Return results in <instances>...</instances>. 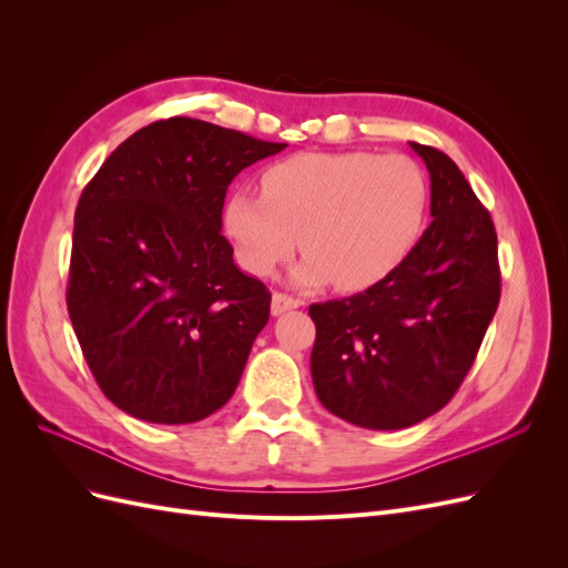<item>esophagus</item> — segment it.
Instances as JSON below:
<instances>
[{
    "mask_svg": "<svg viewBox=\"0 0 568 568\" xmlns=\"http://www.w3.org/2000/svg\"><path fill=\"white\" fill-rule=\"evenodd\" d=\"M301 305V301L298 298H294V296H286V294H272V305H270V311H272V315L277 317V315H284L286 311H296V307Z\"/></svg>",
    "mask_w": 568,
    "mask_h": 568,
    "instance_id": "34e87169",
    "label": "esophagus"
}]
</instances>
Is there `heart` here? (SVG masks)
<instances>
[{
  "mask_svg": "<svg viewBox=\"0 0 568 568\" xmlns=\"http://www.w3.org/2000/svg\"><path fill=\"white\" fill-rule=\"evenodd\" d=\"M428 184L403 153H298L263 175V196L236 189L222 227L236 261L267 277L298 246L301 286L367 288L398 267L424 227Z\"/></svg>",
  "mask_w": 568,
  "mask_h": 568,
  "instance_id": "b5f03b06",
  "label": "heart"
}]
</instances>
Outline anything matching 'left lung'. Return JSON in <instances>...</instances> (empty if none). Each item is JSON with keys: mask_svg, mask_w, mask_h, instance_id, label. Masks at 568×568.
Instances as JSON below:
<instances>
[{"mask_svg": "<svg viewBox=\"0 0 568 568\" xmlns=\"http://www.w3.org/2000/svg\"><path fill=\"white\" fill-rule=\"evenodd\" d=\"M409 146L432 178V225L382 282L311 305L317 398L374 432L419 424L450 403L500 303L490 213L450 156Z\"/></svg>", "mask_w": 568, "mask_h": 568, "instance_id": "1", "label": "left lung"}]
</instances>
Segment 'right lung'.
I'll list each match as a JSON object with an SVG mask.
<instances>
[{"mask_svg":"<svg viewBox=\"0 0 568 568\" xmlns=\"http://www.w3.org/2000/svg\"><path fill=\"white\" fill-rule=\"evenodd\" d=\"M272 144L196 118L136 130L84 186L68 315L106 398L151 424H192L236 390L270 291L222 236L230 182Z\"/></svg>","mask_w":568,"mask_h":568,"instance_id":"obj_1","label":"right lung"}]
</instances>
